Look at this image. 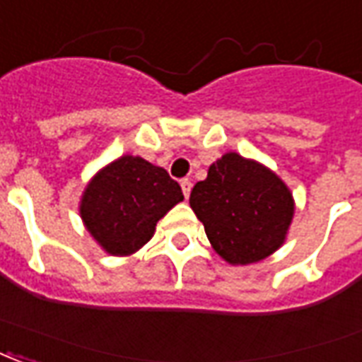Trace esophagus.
<instances>
[{
	"mask_svg": "<svg viewBox=\"0 0 362 362\" xmlns=\"http://www.w3.org/2000/svg\"><path fill=\"white\" fill-rule=\"evenodd\" d=\"M180 186H182V192H184V197L188 199L189 192H192V182H189L188 178H184V180H180Z\"/></svg>",
	"mask_w": 362,
	"mask_h": 362,
	"instance_id": "esophagus-1",
	"label": "esophagus"
}]
</instances>
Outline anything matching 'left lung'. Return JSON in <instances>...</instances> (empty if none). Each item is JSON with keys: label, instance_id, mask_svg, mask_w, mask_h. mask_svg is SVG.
I'll return each instance as SVG.
<instances>
[{"label": "left lung", "instance_id": "1", "mask_svg": "<svg viewBox=\"0 0 362 362\" xmlns=\"http://www.w3.org/2000/svg\"><path fill=\"white\" fill-rule=\"evenodd\" d=\"M189 207L203 222L216 253L230 264L272 255L293 218L290 188L270 168L238 153L222 155L197 182Z\"/></svg>", "mask_w": 362, "mask_h": 362}]
</instances>
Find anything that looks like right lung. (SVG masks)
<instances>
[{
	"instance_id": "right-lung-1",
	"label": "right lung",
	"mask_w": 362,
	"mask_h": 362,
	"mask_svg": "<svg viewBox=\"0 0 362 362\" xmlns=\"http://www.w3.org/2000/svg\"><path fill=\"white\" fill-rule=\"evenodd\" d=\"M182 199V188L165 168L122 155L86 186L80 216L109 255L127 257L151 240L157 222Z\"/></svg>"
}]
</instances>
